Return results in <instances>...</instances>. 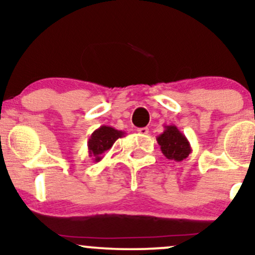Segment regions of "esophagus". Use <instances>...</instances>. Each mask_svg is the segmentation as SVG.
<instances>
[{"label":"esophagus","mask_w":255,"mask_h":255,"mask_svg":"<svg viewBox=\"0 0 255 255\" xmlns=\"http://www.w3.org/2000/svg\"><path fill=\"white\" fill-rule=\"evenodd\" d=\"M137 133L139 134H142V135H145V134L148 133V128L147 127H144V128H137Z\"/></svg>","instance_id":"34e87169"}]
</instances>
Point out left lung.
<instances>
[{
  "label": "left lung",
  "instance_id": "1",
  "mask_svg": "<svg viewBox=\"0 0 255 255\" xmlns=\"http://www.w3.org/2000/svg\"><path fill=\"white\" fill-rule=\"evenodd\" d=\"M164 131L156 139L160 146L162 153L166 159L172 162H181L192 153V147L188 139L183 133L178 130L176 126H164Z\"/></svg>",
  "mask_w": 255,
  "mask_h": 255
}]
</instances>
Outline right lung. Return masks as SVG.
<instances>
[{"label":"right lung","instance_id":"obj_1","mask_svg":"<svg viewBox=\"0 0 255 255\" xmlns=\"http://www.w3.org/2000/svg\"><path fill=\"white\" fill-rule=\"evenodd\" d=\"M125 131L118 130L109 126H101L91 134L87 147H89V156L92 157L93 162H99L103 158L105 151L110 150L114 142L119 137L125 136Z\"/></svg>","mask_w":255,"mask_h":255}]
</instances>
